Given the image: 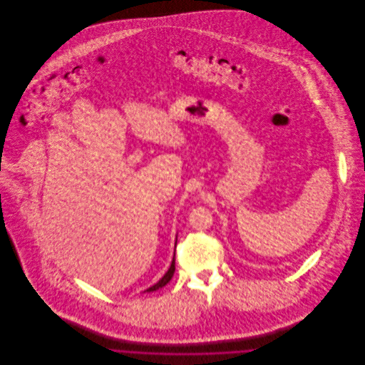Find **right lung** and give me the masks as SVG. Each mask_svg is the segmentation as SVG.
<instances>
[{"instance_id": "right-lung-1", "label": "right lung", "mask_w": 365, "mask_h": 365, "mask_svg": "<svg viewBox=\"0 0 365 365\" xmlns=\"http://www.w3.org/2000/svg\"><path fill=\"white\" fill-rule=\"evenodd\" d=\"M174 272H175V256L174 259H173V262H171V267H170V269L165 272V275L163 277V278L160 279L158 282H157L156 284H153L152 287H149L148 290H145V292H148V293H150V292H156V290H158V289H161V287H164L170 280H171V278L174 277Z\"/></svg>"}]
</instances>
